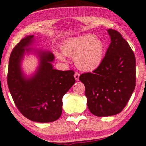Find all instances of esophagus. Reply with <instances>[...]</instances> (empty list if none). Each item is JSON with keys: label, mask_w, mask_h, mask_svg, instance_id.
Wrapping results in <instances>:
<instances>
[{"label": "esophagus", "mask_w": 146, "mask_h": 146, "mask_svg": "<svg viewBox=\"0 0 146 146\" xmlns=\"http://www.w3.org/2000/svg\"><path fill=\"white\" fill-rule=\"evenodd\" d=\"M74 76L75 80H76V81H77V80H79V76H80V74H79L78 72H76V73H75Z\"/></svg>", "instance_id": "esophagus-1"}]
</instances>
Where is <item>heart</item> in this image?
<instances>
[{
  "label": "heart",
  "mask_w": 146,
  "mask_h": 146,
  "mask_svg": "<svg viewBox=\"0 0 146 146\" xmlns=\"http://www.w3.org/2000/svg\"><path fill=\"white\" fill-rule=\"evenodd\" d=\"M61 49L64 55L73 57L74 64L79 69L90 72L102 64L105 46L95 35H85L68 38L63 42ZM56 55L61 61H66L62 53H56Z\"/></svg>",
  "instance_id": "obj_1"
}]
</instances>
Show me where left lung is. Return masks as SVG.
Wrapping results in <instances>:
<instances>
[{"mask_svg":"<svg viewBox=\"0 0 146 146\" xmlns=\"http://www.w3.org/2000/svg\"><path fill=\"white\" fill-rule=\"evenodd\" d=\"M111 42L100 67L93 73L82 74L88 108L97 116L118 114L135 87V57L118 31L108 30Z\"/></svg>","mask_w":146,"mask_h":146,"instance_id":"obj_1","label":"left lung"}]
</instances>
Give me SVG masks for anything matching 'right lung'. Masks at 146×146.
Returning a JSON list of instances; mask_svg holds the SVG:
<instances>
[{
    "label": "right lung",
    "mask_w": 146,
    "mask_h": 146,
    "mask_svg": "<svg viewBox=\"0 0 146 146\" xmlns=\"http://www.w3.org/2000/svg\"><path fill=\"white\" fill-rule=\"evenodd\" d=\"M34 35L21 39L11 53L7 83L17 109L26 118L38 123H50L58 119L62 112V98L74 84L73 70L53 69V54L48 51H36L39 65L30 77L25 76L21 64L25 52L31 48Z\"/></svg>",
    "instance_id": "right-lung-1"
}]
</instances>
